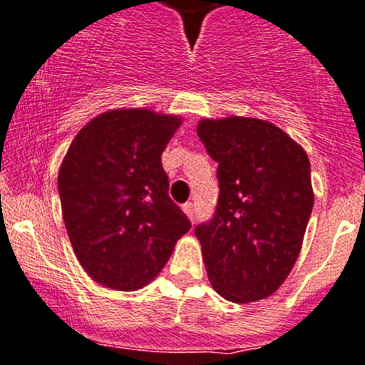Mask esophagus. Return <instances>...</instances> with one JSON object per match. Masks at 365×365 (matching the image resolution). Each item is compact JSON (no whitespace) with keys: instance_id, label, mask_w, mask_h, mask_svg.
Instances as JSON below:
<instances>
[{"instance_id":"obj_1","label":"esophagus","mask_w":365,"mask_h":365,"mask_svg":"<svg viewBox=\"0 0 365 365\" xmlns=\"http://www.w3.org/2000/svg\"><path fill=\"white\" fill-rule=\"evenodd\" d=\"M182 210H184V214H186V216L190 217L191 221H195V205L191 204V202H187V204H184V205H182Z\"/></svg>"}]
</instances>
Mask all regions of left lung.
<instances>
[{
    "label": "left lung",
    "instance_id": "1",
    "mask_svg": "<svg viewBox=\"0 0 365 365\" xmlns=\"http://www.w3.org/2000/svg\"><path fill=\"white\" fill-rule=\"evenodd\" d=\"M197 133L217 163L216 212L195 228L210 284L246 304L272 295L302 247L313 210L306 151L272 123L204 119Z\"/></svg>",
    "mask_w": 365,
    "mask_h": 365
}]
</instances>
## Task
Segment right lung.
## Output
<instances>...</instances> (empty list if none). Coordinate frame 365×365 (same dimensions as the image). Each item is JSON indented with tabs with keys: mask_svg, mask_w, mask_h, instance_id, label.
I'll list each match as a JSON object with an SVG mask.
<instances>
[{
	"mask_svg": "<svg viewBox=\"0 0 365 365\" xmlns=\"http://www.w3.org/2000/svg\"><path fill=\"white\" fill-rule=\"evenodd\" d=\"M178 115L119 108L89 121L58 175L63 220L82 269L103 287L133 292L160 274L191 228L168 197L161 153Z\"/></svg>",
	"mask_w": 365,
	"mask_h": 365,
	"instance_id": "add662e5",
	"label": "right lung"
}]
</instances>
